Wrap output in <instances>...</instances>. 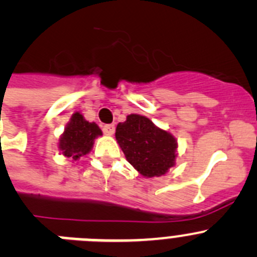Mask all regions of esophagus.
Listing matches in <instances>:
<instances>
[{"mask_svg":"<svg viewBox=\"0 0 257 257\" xmlns=\"http://www.w3.org/2000/svg\"><path fill=\"white\" fill-rule=\"evenodd\" d=\"M102 132H104V134H106V136H112L115 132V125L114 124H106V125L102 126Z\"/></svg>","mask_w":257,"mask_h":257,"instance_id":"esophagus-1","label":"esophagus"}]
</instances>
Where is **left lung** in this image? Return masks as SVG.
Returning <instances> with one entry per match:
<instances>
[{
	"label": "left lung",
	"instance_id": "obj_1",
	"mask_svg": "<svg viewBox=\"0 0 257 257\" xmlns=\"http://www.w3.org/2000/svg\"><path fill=\"white\" fill-rule=\"evenodd\" d=\"M115 138L126 161L145 177L162 176L175 165V137L157 128L148 117L128 115L124 123L117 124Z\"/></svg>",
	"mask_w": 257,
	"mask_h": 257
}]
</instances>
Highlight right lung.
<instances>
[{
	"label": "right lung",
	"instance_id": "add662e5",
	"mask_svg": "<svg viewBox=\"0 0 257 257\" xmlns=\"http://www.w3.org/2000/svg\"><path fill=\"white\" fill-rule=\"evenodd\" d=\"M101 134L102 132L97 124L90 123L85 120L80 112H74L59 138V150L66 157H72L77 161L81 156L90 152L93 141Z\"/></svg>",
	"mask_w": 257,
	"mask_h": 257
}]
</instances>
